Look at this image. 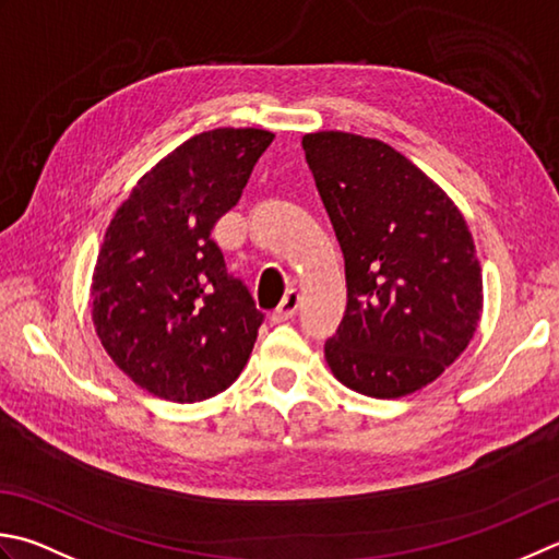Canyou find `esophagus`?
I'll return each instance as SVG.
<instances>
[{
    "label": "esophagus",
    "instance_id": "esophagus-1",
    "mask_svg": "<svg viewBox=\"0 0 559 559\" xmlns=\"http://www.w3.org/2000/svg\"><path fill=\"white\" fill-rule=\"evenodd\" d=\"M300 308V293L298 290H288L286 295H283V300L276 310L271 312V320L273 322H286L290 320V317L298 312Z\"/></svg>",
    "mask_w": 559,
    "mask_h": 559
}]
</instances>
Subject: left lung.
<instances>
[{"label":"left lung","instance_id":"left-lung-1","mask_svg":"<svg viewBox=\"0 0 559 559\" xmlns=\"http://www.w3.org/2000/svg\"><path fill=\"white\" fill-rule=\"evenodd\" d=\"M305 159L346 269V312L324 358L360 395L395 400L465 352L483 312L473 235L453 201L373 138L310 133Z\"/></svg>","mask_w":559,"mask_h":559}]
</instances>
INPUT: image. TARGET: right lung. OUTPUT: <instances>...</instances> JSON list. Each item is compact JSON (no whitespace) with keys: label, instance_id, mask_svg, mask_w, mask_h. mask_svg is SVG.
I'll list each match as a JSON object with an SVG mask.
<instances>
[{"label":"right lung","instance_id":"right-lung-1","mask_svg":"<svg viewBox=\"0 0 559 559\" xmlns=\"http://www.w3.org/2000/svg\"><path fill=\"white\" fill-rule=\"evenodd\" d=\"M273 138L215 128L186 140L138 181L106 229L94 326L114 364L152 395L201 402L247 366L264 312L211 233Z\"/></svg>","mask_w":559,"mask_h":559}]
</instances>
